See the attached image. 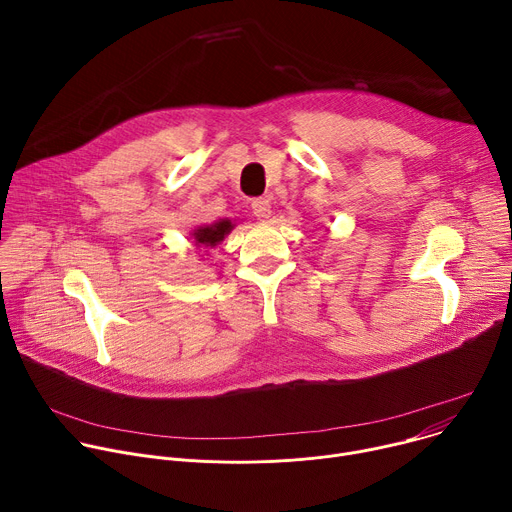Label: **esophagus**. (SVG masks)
I'll return each instance as SVG.
<instances>
[{
    "mask_svg": "<svg viewBox=\"0 0 512 512\" xmlns=\"http://www.w3.org/2000/svg\"><path fill=\"white\" fill-rule=\"evenodd\" d=\"M251 210L259 218V221H267V218L271 216V202L267 198H255L251 202Z\"/></svg>",
    "mask_w": 512,
    "mask_h": 512,
    "instance_id": "34e87169",
    "label": "esophagus"
}]
</instances>
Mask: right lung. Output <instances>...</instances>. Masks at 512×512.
Instances as JSON below:
<instances>
[{"mask_svg":"<svg viewBox=\"0 0 512 512\" xmlns=\"http://www.w3.org/2000/svg\"><path fill=\"white\" fill-rule=\"evenodd\" d=\"M233 227H235V225L229 221V218H221V221H216V223H212V225H204V227L194 229L192 237H194L196 247L212 249V247H216L221 241H225V237L233 231Z\"/></svg>","mask_w":512,"mask_h":512,"instance_id":"add662e5","label":"right lung"}]
</instances>
